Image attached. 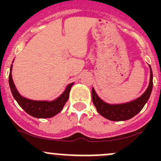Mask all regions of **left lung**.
Instances as JSON below:
<instances>
[{"label":"left lung","mask_w":161,"mask_h":161,"mask_svg":"<svg viewBox=\"0 0 161 161\" xmlns=\"http://www.w3.org/2000/svg\"><path fill=\"white\" fill-rule=\"evenodd\" d=\"M150 69V80L149 86L146 92L136 100L121 104H109L105 103L96 93L94 89H92V103L95 105L97 111L102 116L111 121H126L133 118L140 112L144 105L148 101L153 89V72Z\"/></svg>","instance_id":"1"}]
</instances>
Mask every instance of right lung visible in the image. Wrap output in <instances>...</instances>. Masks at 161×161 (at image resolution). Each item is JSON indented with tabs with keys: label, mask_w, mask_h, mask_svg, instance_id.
Returning <instances> with one entry per match:
<instances>
[{
	"label": "right lung",
	"mask_w": 161,
	"mask_h": 161,
	"mask_svg": "<svg viewBox=\"0 0 161 161\" xmlns=\"http://www.w3.org/2000/svg\"><path fill=\"white\" fill-rule=\"evenodd\" d=\"M11 69H12V65L11 66L10 73H9V86H10L11 93L19 106L27 114H30L31 116L35 117V118H48L53 117L63 109L64 104L69 98V92L72 86L73 82L69 84L64 92L55 100H53V101H36V100L25 98L19 93L12 80Z\"/></svg>",
	"instance_id": "add662e5"
}]
</instances>
